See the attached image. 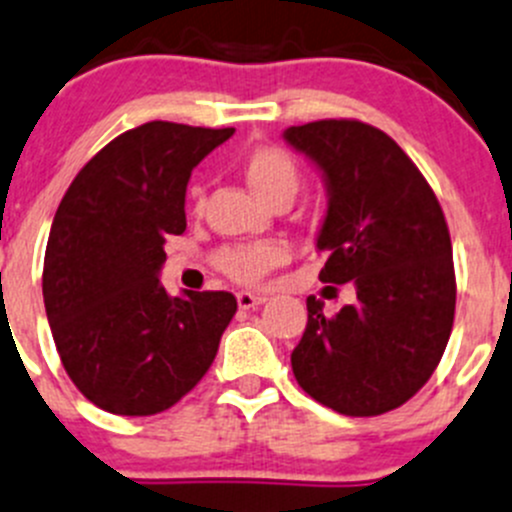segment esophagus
Here are the masks:
<instances>
[{
  "label": "esophagus",
  "instance_id": "34e87169",
  "mask_svg": "<svg viewBox=\"0 0 512 512\" xmlns=\"http://www.w3.org/2000/svg\"><path fill=\"white\" fill-rule=\"evenodd\" d=\"M236 301L241 309H253V306H261L266 301L264 294H251V291H238Z\"/></svg>",
  "mask_w": 512,
  "mask_h": 512
}]
</instances>
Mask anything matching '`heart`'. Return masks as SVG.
I'll list each match as a JSON object with an SVG mask.
<instances>
[{
	"label": "heart",
	"mask_w": 512,
	"mask_h": 512,
	"mask_svg": "<svg viewBox=\"0 0 512 512\" xmlns=\"http://www.w3.org/2000/svg\"><path fill=\"white\" fill-rule=\"evenodd\" d=\"M241 173L256 196L266 203L281 198L291 201L299 188V165L276 145H256L241 158ZM201 191H193V198ZM284 261V248L279 243H233L216 253V266L238 284H259L274 266Z\"/></svg>",
	"instance_id": "1"
}]
</instances>
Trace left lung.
<instances>
[{"instance_id":"1","label":"left lung","mask_w":512,"mask_h":512,"mask_svg":"<svg viewBox=\"0 0 512 512\" xmlns=\"http://www.w3.org/2000/svg\"><path fill=\"white\" fill-rule=\"evenodd\" d=\"M284 140L324 175L319 279L357 291L334 316L306 299L291 369L339 415H384L420 392L450 339L457 289L445 213L405 150L372 125L316 120L286 128Z\"/></svg>"}]
</instances>
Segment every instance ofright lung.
<instances>
[{
  "label": "right lung",
  "instance_id": "obj_1",
  "mask_svg": "<svg viewBox=\"0 0 512 512\" xmlns=\"http://www.w3.org/2000/svg\"><path fill=\"white\" fill-rule=\"evenodd\" d=\"M236 133L153 120L105 145L67 188L42 271L62 367L100 410L148 417L186 397L236 314L228 291L170 296L165 238L186 231L193 168Z\"/></svg>",
  "mask_w": 512,
  "mask_h": 512
}]
</instances>
